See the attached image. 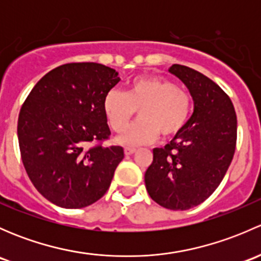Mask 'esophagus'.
<instances>
[{"label": "esophagus", "mask_w": 261, "mask_h": 261, "mask_svg": "<svg viewBox=\"0 0 261 261\" xmlns=\"http://www.w3.org/2000/svg\"><path fill=\"white\" fill-rule=\"evenodd\" d=\"M135 151H136L135 147H125V154L126 155H131V154H134Z\"/></svg>", "instance_id": "obj_1"}]
</instances>
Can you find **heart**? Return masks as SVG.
Wrapping results in <instances>:
<instances>
[{
  "mask_svg": "<svg viewBox=\"0 0 261 261\" xmlns=\"http://www.w3.org/2000/svg\"><path fill=\"white\" fill-rule=\"evenodd\" d=\"M110 126L120 133L128 125L139 110V120L126 128L117 143L136 146L152 143L163 136L178 134L192 111L191 94L172 81L159 75H141L128 83L127 92L111 89L103 101Z\"/></svg>",
  "mask_w": 261,
  "mask_h": 261,
  "instance_id": "obj_1",
  "label": "heart"
}]
</instances>
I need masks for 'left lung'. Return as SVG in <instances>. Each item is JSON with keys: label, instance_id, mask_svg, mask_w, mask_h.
<instances>
[{"label": "left lung", "instance_id": "1", "mask_svg": "<svg viewBox=\"0 0 261 261\" xmlns=\"http://www.w3.org/2000/svg\"><path fill=\"white\" fill-rule=\"evenodd\" d=\"M169 73L186 84L194 110L169 144L152 150L145 187L158 204L184 211L206 201L222 181L235 154L238 120L230 97L208 77L179 64Z\"/></svg>", "mask_w": 261, "mask_h": 261}]
</instances>
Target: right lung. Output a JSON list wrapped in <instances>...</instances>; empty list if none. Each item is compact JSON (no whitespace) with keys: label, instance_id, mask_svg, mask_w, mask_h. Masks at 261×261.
<instances>
[{"label":"right lung","instance_id":"add662e5","mask_svg":"<svg viewBox=\"0 0 261 261\" xmlns=\"http://www.w3.org/2000/svg\"><path fill=\"white\" fill-rule=\"evenodd\" d=\"M118 73L98 63H69L46 73L20 110L17 138L26 173L39 193L63 208H83L110 188L121 146L109 139L105 96Z\"/></svg>","mask_w":261,"mask_h":261}]
</instances>
